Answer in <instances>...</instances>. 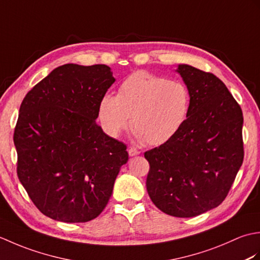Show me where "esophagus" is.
I'll use <instances>...</instances> for the list:
<instances>
[{
  "label": "esophagus",
  "instance_id": "1",
  "mask_svg": "<svg viewBox=\"0 0 260 260\" xmlns=\"http://www.w3.org/2000/svg\"><path fill=\"white\" fill-rule=\"evenodd\" d=\"M128 154H129V156H136V155H139V154H140V151L136 150L135 147H131L128 150Z\"/></svg>",
  "mask_w": 260,
  "mask_h": 260
}]
</instances>
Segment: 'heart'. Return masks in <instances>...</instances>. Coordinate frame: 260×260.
I'll return each mask as SVG.
<instances>
[{
	"label": "heart",
	"instance_id": "heart-1",
	"mask_svg": "<svg viewBox=\"0 0 260 260\" xmlns=\"http://www.w3.org/2000/svg\"><path fill=\"white\" fill-rule=\"evenodd\" d=\"M190 90L183 82L136 71L121 82L117 96L105 95L98 107L104 131L117 137L129 123L134 135L161 145L178 133L190 112Z\"/></svg>",
	"mask_w": 260,
	"mask_h": 260
}]
</instances>
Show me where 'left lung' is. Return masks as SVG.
<instances>
[{"mask_svg": "<svg viewBox=\"0 0 260 260\" xmlns=\"http://www.w3.org/2000/svg\"><path fill=\"white\" fill-rule=\"evenodd\" d=\"M190 112L170 141L144 153L146 189L164 213L191 218L221 203L244 161L241 108L213 74L179 64Z\"/></svg>", "mask_w": 260, "mask_h": 260, "instance_id": "left-lung-1", "label": "left lung"}]
</instances>
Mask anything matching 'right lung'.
<instances>
[{"label":"right lung","mask_w":260,"mask_h":260,"mask_svg":"<svg viewBox=\"0 0 260 260\" xmlns=\"http://www.w3.org/2000/svg\"><path fill=\"white\" fill-rule=\"evenodd\" d=\"M115 82L106 64L67 63L26 93L14 129L18 176L35 206L57 221L87 222L107 206L126 145L96 123Z\"/></svg>","instance_id":"right-lung-1"}]
</instances>
